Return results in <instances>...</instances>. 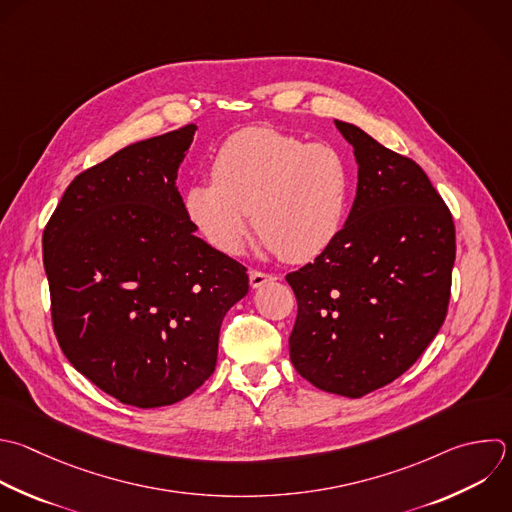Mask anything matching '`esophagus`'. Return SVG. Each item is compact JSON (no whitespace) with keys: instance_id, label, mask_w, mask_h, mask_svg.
<instances>
[{"instance_id":"1","label":"esophagus","mask_w":512,"mask_h":512,"mask_svg":"<svg viewBox=\"0 0 512 512\" xmlns=\"http://www.w3.org/2000/svg\"><path fill=\"white\" fill-rule=\"evenodd\" d=\"M248 278H250V286L252 288H262L266 282L276 280L272 274H264V272H258V270H250Z\"/></svg>"}]
</instances>
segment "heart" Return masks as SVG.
Masks as SVG:
<instances>
[{"label":"heart","instance_id":"heart-1","mask_svg":"<svg viewBox=\"0 0 512 512\" xmlns=\"http://www.w3.org/2000/svg\"><path fill=\"white\" fill-rule=\"evenodd\" d=\"M350 202L346 158L330 144H306L274 128L230 136L212 160V182L184 192V212L218 252H242L256 230L270 252L302 264L324 254L340 236Z\"/></svg>","mask_w":512,"mask_h":512}]
</instances>
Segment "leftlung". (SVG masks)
<instances>
[{
	"label": "left lung",
	"instance_id": "obj_1",
	"mask_svg": "<svg viewBox=\"0 0 512 512\" xmlns=\"http://www.w3.org/2000/svg\"><path fill=\"white\" fill-rule=\"evenodd\" d=\"M354 148L356 198L336 242L286 276L298 302L290 360L316 388L360 398L404 374L450 298L454 224L424 170L334 120Z\"/></svg>",
	"mask_w": 512,
	"mask_h": 512
}]
</instances>
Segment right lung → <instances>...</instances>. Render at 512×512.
Here are the masks:
<instances>
[{
    "mask_svg": "<svg viewBox=\"0 0 512 512\" xmlns=\"http://www.w3.org/2000/svg\"><path fill=\"white\" fill-rule=\"evenodd\" d=\"M196 126L130 144L74 178L44 230L58 342L72 366L138 408L190 396L216 368L246 268L194 234L178 170Z\"/></svg>",
    "mask_w": 512,
    "mask_h": 512,
    "instance_id": "1",
    "label": "right lung"
}]
</instances>
